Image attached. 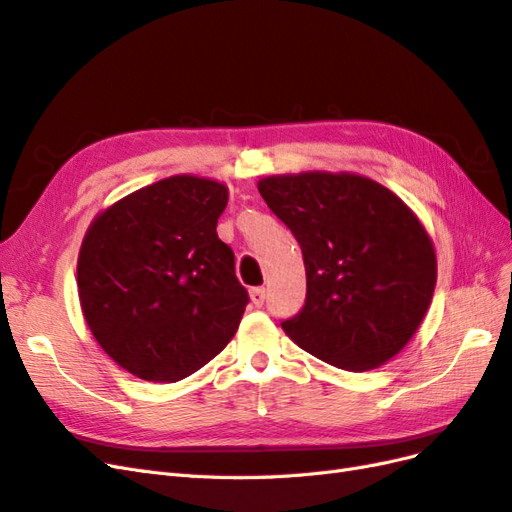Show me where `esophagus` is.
<instances>
[{"mask_svg":"<svg viewBox=\"0 0 512 512\" xmlns=\"http://www.w3.org/2000/svg\"><path fill=\"white\" fill-rule=\"evenodd\" d=\"M265 297H267L265 288H252V290H250V299H252V303H254L256 307L265 305Z\"/></svg>","mask_w":512,"mask_h":512,"instance_id":"34e87169","label":"esophagus"}]
</instances>
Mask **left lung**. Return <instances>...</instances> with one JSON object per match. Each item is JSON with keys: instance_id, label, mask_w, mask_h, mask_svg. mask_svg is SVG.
<instances>
[{"instance_id": "8db88e82", "label": "left lung", "mask_w": 512, "mask_h": 512, "mask_svg": "<svg viewBox=\"0 0 512 512\" xmlns=\"http://www.w3.org/2000/svg\"><path fill=\"white\" fill-rule=\"evenodd\" d=\"M258 192L303 252L305 305L282 322L292 342L346 371L404 350L438 277L433 241L404 200L369 177L327 170L271 175Z\"/></svg>"}]
</instances>
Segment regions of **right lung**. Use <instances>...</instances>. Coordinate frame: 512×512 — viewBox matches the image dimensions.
Listing matches in <instances>:
<instances>
[{
  "mask_svg": "<svg viewBox=\"0 0 512 512\" xmlns=\"http://www.w3.org/2000/svg\"><path fill=\"white\" fill-rule=\"evenodd\" d=\"M224 183L173 175L123 196L89 224L76 262L87 327L132 376L177 382L235 337L247 290L218 237Z\"/></svg>",
  "mask_w": 512,
  "mask_h": 512,
  "instance_id": "add662e5",
  "label": "right lung"
}]
</instances>
